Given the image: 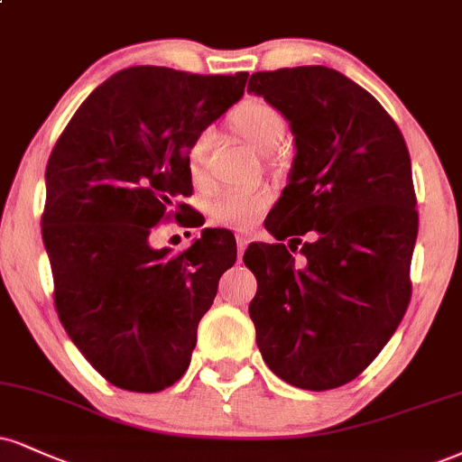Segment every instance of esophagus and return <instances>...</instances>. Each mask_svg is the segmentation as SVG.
<instances>
[{"label":"esophagus","instance_id":"34e87169","mask_svg":"<svg viewBox=\"0 0 462 462\" xmlns=\"http://www.w3.org/2000/svg\"><path fill=\"white\" fill-rule=\"evenodd\" d=\"M247 245H249V238H247V236H243V235H238V236H236L238 258H241V254H243V252H245V249H247Z\"/></svg>","mask_w":462,"mask_h":462}]
</instances>
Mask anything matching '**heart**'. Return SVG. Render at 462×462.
I'll use <instances>...</instances> for the list:
<instances>
[{"instance_id": "b5f03b06", "label": "heart", "mask_w": 462, "mask_h": 462, "mask_svg": "<svg viewBox=\"0 0 462 462\" xmlns=\"http://www.w3.org/2000/svg\"><path fill=\"white\" fill-rule=\"evenodd\" d=\"M230 125L238 135L260 152H271L282 146L286 137V120L282 111L263 98H247L232 109ZM213 142L210 131H202L189 148V171L198 187H208V148ZM273 193L266 187H247L221 191L208 202V219L219 227L245 232L269 210Z\"/></svg>"}]
</instances>
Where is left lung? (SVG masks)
<instances>
[{"mask_svg": "<svg viewBox=\"0 0 462 462\" xmlns=\"http://www.w3.org/2000/svg\"><path fill=\"white\" fill-rule=\"evenodd\" d=\"M247 90L284 114L297 143L266 230L292 249L313 235L301 261L284 243L243 255L258 280L255 342L280 379L333 390L368 368L409 308L418 199L407 143L368 90L327 66L254 72Z\"/></svg>", "mask_w": 462, "mask_h": 462, "instance_id": "1", "label": "left lung"}]
</instances>
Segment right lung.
I'll list each match as a JSON object with an SVG mask.
<instances>
[{
	"label": "right lung",
	"mask_w": 462,
	"mask_h": 462,
	"mask_svg": "<svg viewBox=\"0 0 462 462\" xmlns=\"http://www.w3.org/2000/svg\"><path fill=\"white\" fill-rule=\"evenodd\" d=\"M247 72L133 66L75 111L51 150L42 241L66 333L111 385L154 393L185 374L198 322L236 260L227 230L180 254L150 232L180 219L193 191L189 148L245 92ZM177 204V213L167 208Z\"/></svg>",
	"instance_id": "obj_1"
}]
</instances>
